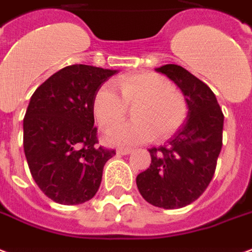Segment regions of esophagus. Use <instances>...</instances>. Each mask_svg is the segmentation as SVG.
Listing matches in <instances>:
<instances>
[{"label": "esophagus", "mask_w": 252, "mask_h": 252, "mask_svg": "<svg viewBox=\"0 0 252 252\" xmlns=\"http://www.w3.org/2000/svg\"><path fill=\"white\" fill-rule=\"evenodd\" d=\"M118 154H122V156H127V154H130L131 152H133V149H130V148H119L118 150Z\"/></svg>", "instance_id": "esophagus-1"}]
</instances>
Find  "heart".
I'll return each instance as SVG.
<instances>
[{
	"instance_id": "obj_1",
	"label": "heart",
	"mask_w": 252,
	"mask_h": 252,
	"mask_svg": "<svg viewBox=\"0 0 252 252\" xmlns=\"http://www.w3.org/2000/svg\"><path fill=\"white\" fill-rule=\"evenodd\" d=\"M111 84H103L94 96L95 118L102 128H110L126 117L127 106H135L134 121L118 125L107 133L114 145H138L166 141L183 127L188 118V102L166 76L157 72H134Z\"/></svg>"
}]
</instances>
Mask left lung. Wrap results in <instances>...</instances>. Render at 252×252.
<instances>
[{
    "label": "left lung",
    "instance_id": "obj_1",
    "mask_svg": "<svg viewBox=\"0 0 252 252\" xmlns=\"http://www.w3.org/2000/svg\"><path fill=\"white\" fill-rule=\"evenodd\" d=\"M177 84L188 102V119L168 144L149 149L152 162L137 176L148 203L165 209L183 208L204 193L214 177L223 145L224 115L215 94L185 68H157Z\"/></svg>",
    "mask_w": 252,
    "mask_h": 252
}]
</instances>
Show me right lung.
<instances>
[{"label":"right lung","instance_id":"add662e5","mask_svg":"<svg viewBox=\"0 0 252 252\" xmlns=\"http://www.w3.org/2000/svg\"><path fill=\"white\" fill-rule=\"evenodd\" d=\"M115 72L73 64L33 93L24 117V152L34 183L55 203L76 205L98 192L115 150L98 145L93 102Z\"/></svg>","mask_w":252,"mask_h":252}]
</instances>
